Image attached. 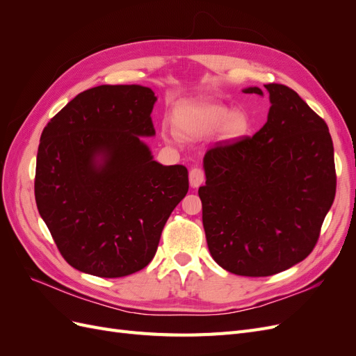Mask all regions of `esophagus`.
Masks as SVG:
<instances>
[{"label":"esophagus","instance_id":"obj_1","mask_svg":"<svg viewBox=\"0 0 356 356\" xmlns=\"http://www.w3.org/2000/svg\"><path fill=\"white\" fill-rule=\"evenodd\" d=\"M188 178H190V186L193 188H197L204 182V172L200 168H193L190 170Z\"/></svg>","mask_w":356,"mask_h":356}]
</instances>
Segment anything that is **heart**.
<instances>
[{
  "label": "heart",
  "mask_w": 356,
  "mask_h": 356,
  "mask_svg": "<svg viewBox=\"0 0 356 356\" xmlns=\"http://www.w3.org/2000/svg\"><path fill=\"white\" fill-rule=\"evenodd\" d=\"M172 124L182 138H204L220 131L221 139L233 141L250 129V118L243 111H230L229 106L215 102H191L178 105L172 113ZM172 141L170 135H165Z\"/></svg>",
  "instance_id": "b5f03b06"
}]
</instances>
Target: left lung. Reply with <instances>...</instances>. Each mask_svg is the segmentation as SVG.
<instances>
[{
  "label": "left lung",
  "mask_w": 356,
  "mask_h": 356,
  "mask_svg": "<svg viewBox=\"0 0 356 356\" xmlns=\"http://www.w3.org/2000/svg\"><path fill=\"white\" fill-rule=\"evenodd\" d=\"M266 124L252 138L217 143L199 188L209 252L241 276H272L314 250L336 196L327 123L284 84H264ZM243 93L263 96L260 88Z\"/></svg>",
  "instance_id": "8db88e82"
}]
</instances>
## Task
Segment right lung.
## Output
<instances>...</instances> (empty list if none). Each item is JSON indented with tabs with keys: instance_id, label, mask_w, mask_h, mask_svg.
Instances as JSON below:
<instances>
[{
	"instance_id": "add662e5",
	"label": "right lung",
	"mask_w": 356,
	"mask_h": 356,
	"mask_svg": "<svg viewBox=\"0 0 356 356\" xmlns=\"http://www.w3.org/2000/svg\"><path fill=\"white\" fill-rule=\"evenodd\" d=\"M157 98L139 84L96 86L75 96L40 138L37 208L67 263L122 277L144 268L170 212L188 191V170L153 159Z\"/></svg>"
}]
</instances>
